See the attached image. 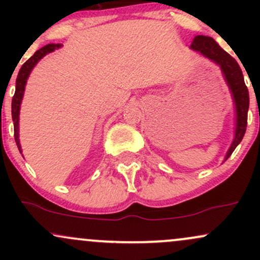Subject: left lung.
Wrapping results in <instances>:
<instances>
[{
  "label": "left lung",
  "instance_id": "1",
  "mask_svg": "<svg viewBox=\"0 0 260 260\" xmlns=\"http://www.w3.org/2000/svg\"><path fill=\"white\" fill-rule=\"evenodd\" d=\"M189 49L219 66L225 82L228 83L230 92H231L235 107V137L225 155L226 161L234 153L236 147L240 144L241 140L243 139L244 133H246L247 116H248L249 109L248 89L244 84L242 71L236 59L231 57L225 50H222L213 38L197 35L193 39Z\"/></svg>",
  "mask_w": 260,
  "mask_h": 260
}]
</instances>
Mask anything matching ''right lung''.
Returning a JSON list of instances; mask_svg holds the SVG:
<instances>
[{"label": "right lung", "instance_id": "1", "mask_svg": "<svg viewBox=\"0 0 260 260\" xmlns=\"http://www.w3.org/2000/svg\"><path fill=\"white\" fill-rule=\"evenodd\" d=\"M61 44H49L46 46L41 47L40 50H38L34 55L31 56L24 64L20 67L19 73L17 76L16 80V92H14V96L12 99V120H13L14 124V138H16L17 147L19 149V151L22 153V147H20L19 143V111H20V105H22L23 95H24L25 90V84L26 80H28L29 76H30L32 68L38 64V62L40 61L44 56H46L47 53H51L61 47Z\"/></svg>", "mask_w": 260, "mask_h": 260}]
</instances>
